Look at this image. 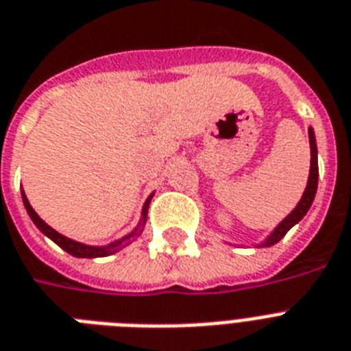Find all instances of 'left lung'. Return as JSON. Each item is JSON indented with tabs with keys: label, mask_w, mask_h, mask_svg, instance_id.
Masks as SVG:
<instances>
[{
	"label": "left lung",
	"mask_w": 351,
	"mask_h": 351,
	"mask_svg": "<svg viewBox=\"0 0 351 351\" xmlns=\"http://www.w3.org/2000/svg\"><path fill=\"white\" fill-rule=\"evenodd\" d=\"M308 138H310V151H312V160H310V176H308V185H306V189H304L303 193V198H301V202L298 204V207H295L292 213H290L287 218H285L281 223L276 227V230L272 232V234L267 238V241L263 243V247H270V245L278 243L281 238H283L287 232H289L292 227H294L295 223H298L301 218H303L306 213H308L310 205H312V202H314L315 198V191H317V178H319V167H317V146H315V136H314V131H312V128L308 130Z\"/></svg>",
	"instance_id": "obj_1"
}]
</instances>
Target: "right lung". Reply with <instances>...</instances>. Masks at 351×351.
I'll return each instance as SVG.
<instances>
[{
    "instance_id": "right-lung-1",
    "label": "right lung",
    "mask_w": 351,
    "mask_h": 351,
    "mask_svg": "<svg viewBox=\"0 0 351 351\" xmlns=\"http://www.w3.org/2000/svg\"><path fill=\"white\" fill-rule=\"evenodd\" d=\"M21 196H23V204H25V209H27L28 216L32 218L34 223L37 225V229L41 230L43 234H47L48 238L52 241H56L59 247H61L62 250H66L68 254L75 256V258H102V256H110V254H115V252H119L121 249H124L126 245H130L131 241L135 240L136 236L141 234L142 232V227H144V223H146V218H147V207H149V202H151V196L149 200L144 204V209H142V220L141 223H138V227H136L131 234H128L126 238H122V240L115 241V243L108 245V247H88V245H82V243H77V241L73 240H68V238H64L62 234H59L57 230H53L52 227H48L45 221L37 216L36 210L32 209V205L28 204L27 196H25V193L21 191Z\"/></svg>"
}]
</instances>
